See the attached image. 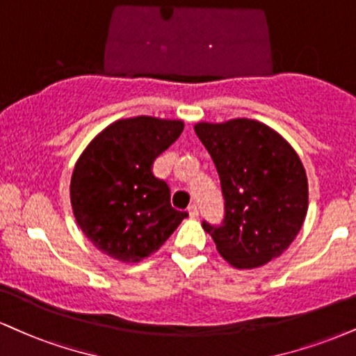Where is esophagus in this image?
<instances>
[{
    "instance_id": "esophagus-1",
    "label": "esophagus",
    "mask_w": 356,
    "mask_h": 356,
    "mask_svg": "<svg viewBox=\"0 0 356 356\" xmlns=\"http://www.w3.org/2000/svg\"><path fill=\"white\" fill-rule=\"evenodd\" d=\"M187 212H189L191 217L199 216V207H197V204H191L189 209H187Z\"/></svg>"
}]
</instances>
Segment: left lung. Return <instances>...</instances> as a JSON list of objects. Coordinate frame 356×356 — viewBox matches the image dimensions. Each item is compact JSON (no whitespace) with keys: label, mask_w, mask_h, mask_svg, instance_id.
<instances>
[{"label":"left lung","mask_w":356,"mask_h":356,"mask_svg":"<svg viewBox=\"0 0 356 356\" xmlns=\"http://www.w3.org/2000/svg\"><path fill=\"white\" fill-rule=\"evenodd\" d=\"M220 179L224 220L202 222L219 254L235 268H255L280 257L300 232L308 182L293 147L254 119L195 124Z\"/></svg>","instance_id":"left-lung-1"}]
</instances>
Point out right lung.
I'll list each match as a JSON object with an SVG mask.
<instances>
[{
	"label": "right lung",
	"instance_id": "add662e5",
	"mask_svg": "<svg viewBox=\"0 0 356 356\" xmlns=\"http://www.w3.org/2000/svg\"><path fill=\"white\" fill-rule=\"evenodd\" d=\"M182 131V121L151 115L119 119L81 154L71 177L72 212L102 254L140 262L189 216L175 211L169 186L152 174L156 157Z\"/></svg>",
	"mask_w": 356,
	"mask_h": 356
}]
</instances>
